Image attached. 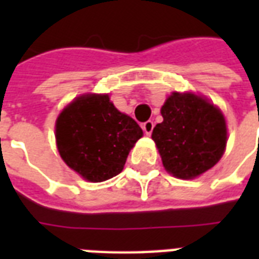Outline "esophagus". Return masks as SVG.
Returning <instances> with one entry per match:
<instances>
[{"label": "esophagus", "instance_id": "34e87169", "mask_svg": "<svg viewBox=\"0 0 259 259\" xmlns=\"http://www.w3.org/2000/svg\"><path fill=\"white\" fill-rule=\"evenodd\" d=\"M153 127H154V123L153 121H146L145 123H142V129L145 132L146 136H150L152 132H153Z\"/></svg>", "mask_w": 259, "mask_h": 259}]
</instances>
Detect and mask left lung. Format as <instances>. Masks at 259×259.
I'll use <instances>...</instances> for the list:
<instances>
[{"label":"left lung","instance_id":"obj_1","mask_svg":"<svg viewBox=\"0 0 259 259\" xmlns=\"http://www.w3.org/2000/svg\"><path fill=\"white\" fill-rule=\"evenodd\" d=\"M164 121L153 129L162 165L175 177L195 179L225 153L227 127L223 114L193 93H172L161 107Z\"/></svg>","mask_w":259,"mask_h":259}]
</instances>
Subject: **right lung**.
<instances>
[{"instance_id":"right-lung-1","label":"right lung","mask_w":259,"mask_h":259,"mask_svg":"<svg viewBox=\"0 0 259 259\" xmlns=\"http://www.w3.org/2000/svg\"><path fill=\"white\" fill-rule=\"evenodd\" d=\"M56 144L71 169L93 183L121 173L142 129L121 113L107 94L80 95L56 119Z\"/></svg>"}]
</instances>
